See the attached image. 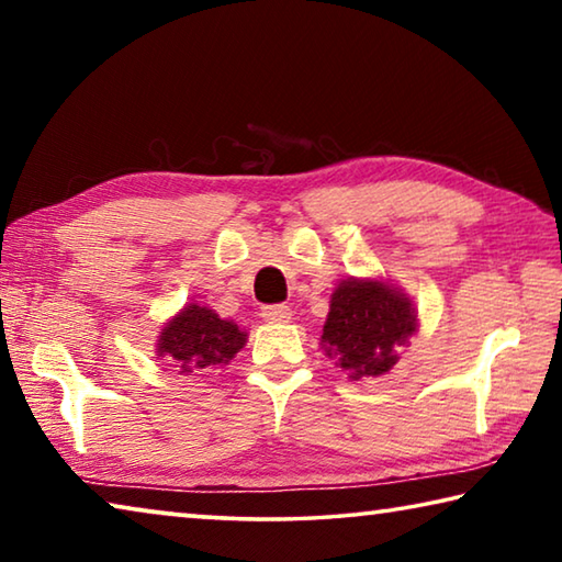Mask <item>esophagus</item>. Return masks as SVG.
Here are the masks:
<instances>
[{
  "label": "esophagus",
  "mask_w": 562,
  "mask_h": 562,
  "mask_svg": "<svg viewBox=\"0 0 562 562\" xmlns=\"http://www.w3.org/2000/svg\"><path fill=\"white\" fill-rule=\"evenodd\" d=\"M262 319L270 322V325H284V322L292 319V312L284 304H270V307H262Z\"/></svg>",
  "instance_id": "esophagus-1"
}]
</instances>
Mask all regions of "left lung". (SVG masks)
I'll list each match as a JSON object with an SVG mask.
<instances>
[{"instance_id":"obj_1","label":"left lung","mask_w":562,"mask_h":562,"mask_svg":"<svg viewBox=\"0 0 562 562\" xmlns=\"http://www.w3.org/2000/svg\"><path fill=\"white\" fill-rule=\"evenodd\" d=\"M416 331L418 312L402 288L382 278H349L331 292L319 345L349 379L382 376Z\"/></svg>"}]
</instances>
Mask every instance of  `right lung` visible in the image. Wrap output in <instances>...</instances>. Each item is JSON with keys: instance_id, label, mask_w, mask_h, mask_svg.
I'll list each match as a JSON object with an SVG mask.
<instances>
[{"instance_id": "obj_1", "label": "right lung", "mask_w": 562, "mask_h": 562, "mask_svg": "<svg viewBox=\"0 0 562 562\" xmlns=\"http://www.w3.org/2000/svg\"><path fill=\"white\" fill-rule=\"evenodd\" d=\"M245 341L247 331L233 319H223L205 304L188 302L178 315L164 322L156 339V357L176 367L178 374H201L231 364Z\"/></svg>"}]
</instances>
